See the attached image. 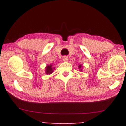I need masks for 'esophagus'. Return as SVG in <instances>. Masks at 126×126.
I'll return each instance as SVG.
<instances>
[{
	"label": "esophagus",
	"instance_id": "1",
	"mask_svg": "<svg viewBox=\"0 0 126 126\" xmlns=\"http://www.w3.org/2000/svg\"><path fill=\"white\" fill-rule=\"evenodd\" d=\"M63 61L64 62H68V58L67 56H64L63 57Z\"/></svg>",
	"mask_w": 126,
	"mask_h": 126
}]
</instances>
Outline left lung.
<instances>
[{"instance_id":"8db88e82","label":"left lung","mask_w":126,"mask_h":126,"mask_svg":"<svg viewBox=\"0 0 126 126\" xmlns=\"http://www.w3.org/2000/svg\"><path fill=\"white\" fill-rule=\"evenodd\" d=\"M81 67H82V66H81L80 65H79V69H80V68H81ZM80 71H82V69H80Z\"/></svg>"}]
</instances>
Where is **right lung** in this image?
<instances>
[{
	"label": "right lung",
	"mask_w": 126,
	"mask_h": 126,
	"mask_svg": "<svg viewBox=\"0 0 126 126\" xmlns=\"http://www.w3.org/2000/svg\"><path fill=\"white\" fill-rule=\"evenodd\" d=\"M53 69H54V68H53L52 67V64H50L49 65H47V67H46V74H51L53 72Z\"/></svg>",
	"instance_id": "obj_1"
}]
</instances>
